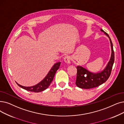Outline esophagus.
<instances>
[{
  "instance_id": "obj_1",
  "label": "esophagus",
  "mask_w": 124,
  "mask_h": 124,
  "mask_svg": "<svg viewBox=\"0 0 124 124\" xmlns=\"http://www.w3.org/2000/svg\"><path fill=\"white\" fill-rule=\"evenodd\" d=\"M64 60L67 64L70 63V57L69 56H66L64 58Z\"/></svg>"
}]
</instances>
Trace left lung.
Listing matches in <instances>:
<instances>
[{
    "label": "left lung",
    "instance_id": "1",
    "mask_svg": "<svg viewBox=\"0 0 124 124\" xmlns=\"http://www.w3.org/2000/svg\"><path fill=\"white\" fill-rule=\"evenodd\" d=\"M101 31L104 32L102 29ZM104 33L109 37L110 41L112 52L110 60L104 70L98 73H92L82 66H78L75 84L80 88L88 89L98 87L105 83L110 77L115 61V53L112 43L108 34L106 32H104Z\"/></svg>",
    "mask_w": 124,
    "mask_h": 124
}]
</instances>
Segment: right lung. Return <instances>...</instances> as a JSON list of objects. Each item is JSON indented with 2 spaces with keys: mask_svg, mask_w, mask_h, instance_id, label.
<instances>
[{
  "mask_svg": "<svg viewBox=\"0 0 124 124\" xmlns=\"http://www.w3.org/2000/svg\"><path fill=\"white\" fill-rule=\"evenodd\" d=\"M60 64L61 62H58L56 63L51 68L50 71L48 73L46 78L39 83L34 86H32V87H24V86L20 85L18 83H17V84L21 88L27 91H30V92L36 93L41 92V91H43L49 87V86L50 85L52 80H53L54 78L57 70L59 69V67H60Z\"/></svg>",
  "mask_w": 124,
  "mask_h": 124,
  "instance_id": "add662e5",
  "label": "right lung"
}]
</instances>
